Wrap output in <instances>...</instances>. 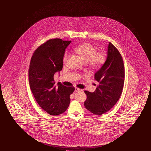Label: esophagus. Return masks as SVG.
<instances>
[{
	"mask_svg": "<svg viewBox=\"0 0 151 151\" xmlns=\"http://www.w3.org/2000/svg\"><path fill=\"white\" fill-rule=\"evenodd\" d=\"M75 91H82V89H80V88H77V87H76V88H75Z\"/></svg>",
	"mask_w": 151,
	"mask_h": 151,
	"instance_id": "34e87169",
	"label": "esophagus"
}]
</instances>
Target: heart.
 Listing matches in <instances>:
<instances>
[{
    "instance_id": "b5f03b06",
    "label": "heart",
    "mask_w": 151,
    "mask_h": 151,
    "mask_svg": "<svg viewBox=\"0 0 151 151\" xmlns=\"http://www.w3.org/2000/svg\"><path fill=\"white\" fill-rule=\"evenodd\" d=\"M75 52L79 54L84 61L89 63L93 68H99L106 62L107 55L105 52H97L96 48L90 43H83L75 47ZM69 52H65L63 62L65 64L68 60Z\"/></svg>"
}]
</instances>
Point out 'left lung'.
I'll use <instances>...</instances> for the list:
<instances>
[{
    "label": "left lung",
    "instance_id": "8db88e82",
    "mask_svg": "<svg viewBox=\"0 0 151 151\" xmlns=\"http://www.w3.org/2000/svg\"><path fill=\"white\" fill-rule=\"evenodd\" d=\"M107 54L106 62L95 74L94 78L99 85L93 93L84 91L87 95L84 106L97 115L114 106L120 98L124 84V65L120 52L109 42Z\"/></svg>",
    "mask_w": 151,
    "mask_h": 151
}]
</instances>
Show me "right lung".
<instances>
[{"mask_svg": "<svg viewBox=\"0 0 151 151\" xmlns=\"http://www.w3.org/2000/svg\"><path fill=\"white\" fill-rule=\"evenodd\" d=\"M71 42L55 38L47 40L34 52L30 60L28 79L31 91L37 103L51 115H57L66 111L70 103L73 87L60 84L55 85L54 75L63 68V57Z\"/></svg>", "mask_w": 151, "mask_h": 151, "instance_id": "obj_1", "label": "right lung"}]
</instances>
